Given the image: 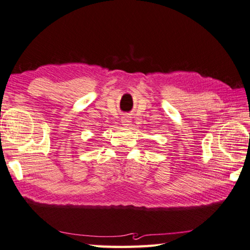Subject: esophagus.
<instances>
[{
	"label": "esophagus",
	"mask_w": 250,
	"mask_h": 250,
	"mask_svg": "<svg viewBox=\"0 0 250 250\" xmlns=\"http://www.w3.org/2000/svg\"><path fill=\"white\" fill-rule=\"evenodd\" d=\"M122 123H123L124 126H128L130 123V117L129 116H123L122 117Z\"/></svg>",
	"instance_id": "34e87169"
}]
</instances>
